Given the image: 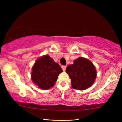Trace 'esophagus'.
<instances>
[{"instance_id": "obj_1", "label": "esophagus", "mask_w": 122, "mask_h": 122, "mask_svg": "<svg viewBox=\"0 0 122 122\" xmlns=\"http://www.w3.org/2000/svg\"><path fill=\"white\" fill-rule=\"evenodd\" d=\"M66 68V66H62V69L64 71H65Z\"/></svg>"}]
</instances>
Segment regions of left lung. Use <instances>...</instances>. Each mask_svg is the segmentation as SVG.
Here are the masks:
<instances>
[{
    "mask_svg": "<svg viewBox=\"0 0 122 122\" xmlns=\"http://www.w3.org/2000/svg\"><path fill=\"white\" fill-rule=\"evenodd\" d=\"M66 72L71 79L72 87L80 91L91 87L97 76L95 65L84 57H79L74 60L73 64L66 67Z\"/></svg>",
    "mask_w": 122,
    "mask_h": 122,
    "instance_id": "left-lung-1",
    "label": "left lung"
}]
</instances>
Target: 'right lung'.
Wrapping results in <instances>:
<instances>
[{
    "label": "right lung",
    "instance_id": "add662e5",
    "mask_svg": "<svg viewBox=\"0 0 122 122\" xmlns=\"http://www.w3.org/2000/svg\"><path fill=\"white\" fill-rule=\"evenodd\" d=\"M62 71L58 64L47 54L36 60L32 67L31 78L38 87L46 90L53 87Z\"/></svg>",
    "mask_w": 122,
    "mask_h": 122
}]
</instances>
